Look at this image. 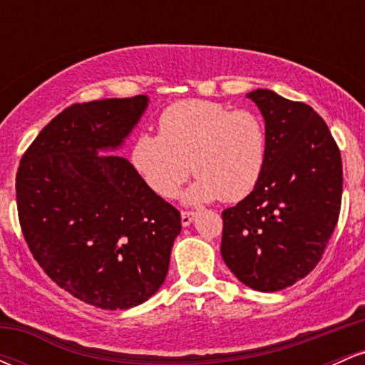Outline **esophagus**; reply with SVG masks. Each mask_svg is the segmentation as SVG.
Instances as JSON below:
<instances>
[{"label":"esophagus","instance_id":"34e87169","mask_svg":"<svg viewBox=\"0 0 365 365\" xmlns=\"http://www.w3.org/2000/svg\"><path fill=\"white\" fill-rule=\"evenodd\" d=\"M194 217H195L194 211H182V225L188 226L192 221H194Z\"/></svg>","mask_w":365,"mask_h":365}]
</instances>
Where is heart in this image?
<instances>
[{
    "label": "heart",
    "instance_id": "1",
    "mask_svg": "<svg viewBox=\"0 0 365 365\" xmlns=\"http://www.w3.org/2000/svg\"><path fill=\"white\" fill-rule=\"evenodd\" d=\"M161 133H140L132 163L145 183L163 197H173L188 175H197L187 200L237 202L257 185L267 156L262 118L223 104L182 101L159 120Z\"/></svg>",
    "mask_w": 365,
    "mask_h": 365
}]
</instances>
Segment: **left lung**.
Returning <instances> with one entry per match:
<instances>
[{"label":"left lung","instance_id":"8db88e82","mask_svg":"<svg viewBox=\"0 0 365 365\" xmlns=\"http://www.w3.org/2000/svg\"><path fill=\"white\" fill-rule=\"evenodd\" d=\"M249 98L266 121V165L254 190L221 212V255L247 287L278 292L305 278L324 254L340 216L341 156L309 104L267 89Z\"/></svg>","mask_w":365,"mask_h":365}]
</instances>
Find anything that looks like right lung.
<instances>
[{
  "label": "right lung",
  "mask_w": 365,
  "mask_h": 365,
  "mask_svg": "<svg viewBox=\"0 0 365 365\" xmlns=\"http://www.w3.org/2000/svg\"><path fill=\"white\" fill-rule=\"evenodd\" d=\"M145 108V96L72 104L16 171L19 221L36 261L58 287L110 311L159 290L182 230L178 209L127 159L98 153L121 145Z\"/></svg>",
  "instance_id": "obj_1"
}]
</instances>
